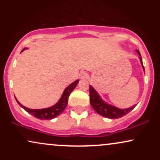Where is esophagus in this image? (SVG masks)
I'll return each instance as SVG.
<instances>
[{
	"mask_svg": "<svg viewBox=\"0 0 160 160\" xmlns=\"http://www.w3.org/2000/svg\"><path fill=\"white\" fill-rule=\"evenodd\" d=\"M79 77H80V79H85L86 78V73L84 72V71H81L79 74Z\"/></svg>",
	"mask_w": 160,
	"mask_h": 160,
	"instance_id": "34e87169",
	"label": "esophagus"
}]
</instances>
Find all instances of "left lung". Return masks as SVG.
I'll return each mask as SVG.
<instances>
[{
	"label": "left lung",
	"instance_id": "left-lung-1",
	"mask_svg": "<svg viewBox=\"0 0 160 160\" xmlns=\"http://www.w3.org/2000/svg\"><path fill=\"white\" fill-rule=\"evenodd\" d=\"M139 56V59H140L141 66L144 71V67L143 65L142 58L140 54L139 50H136ZM89 97H90V104L93 109L95 110L98 114H100L102 117H106L109 119H118L120 117L126 115L130 111H132L136 105H133L132 107L126 108V109H120L115 106L111 105V104H108L103 101V99L101 98L99 94L95 91V89L91 85L89 86Z\"/></svg>",
	"mask_w": 160,
	"mask_h": 160
}]
</instances>
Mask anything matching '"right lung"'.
<instances>
[{"label": "right lung", "mask_w": 160, "mask_h": 160, "mask_svg": "<svg viewBox=\"0 0 160 160\" xmlns=\"http://www.w3.org/2000/svg\"><path fill=\"white\" fill-rule=\"evenodd\" d=\"M25 49H23L22 50V52L23 50H25ZM79 82V80H77L74 82H73L72 83L70 84L67 88H65V91L62 93L61 98H60L58 102H57L56 104L52 106V107L47 108H43V109H30V108H28L25 106H23L22 104H20L19 101L16 99L15 97L16 102L17 103L23 108L25 111H26L28 113H29L30 114L34 116L36 118L40 119V120H52L54 119L55 117H56L57 116L61 114L62 112L64 111L65 108H66L68 104V101L69 95L72 92V91L74 90V88L76 87L78 83Z\"/></svg>", "instance_id": "1"}]
</instances>
